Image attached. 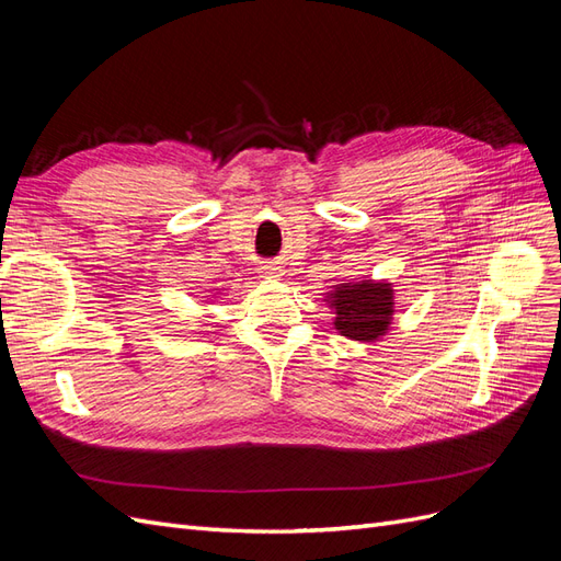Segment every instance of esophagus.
Instances as JSON below:
<instances>
[{
  "label": "esophagus",
  "instance_id": "obj_1",
  "mask_svg": "<svg viewBox=\"0 0 561 561\" xmlns=\"http://www.w3.org/2000/svg\"><path fill=\"white\" fill-rule=\"evenodd\" d=\"M262 276H264V278H280V276H283V271H280L278 266L264 264V266H262Z\"/></svg>",
  "mask_w": 561,
  "mask_h": 561
}]
</instances>
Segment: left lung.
Wrapping results in <instances>:
<instances>
[{
  "label": "left lung",
  "instance_id": "1",
  "mask_svg": "<svg viewBox=\"0 0 561 561\" xmlns=\"http://www.w3.org/2000/svg\"><path fill=\"white\" fill-rule=\"evenodd\" d=\"M334 309V328L342 336L375 342L386 334L393 316V287L390 283H344L328 295Z\"/></svg>",
  "mask_w": 561,
  "mask_h": 561
}]
</instances>
